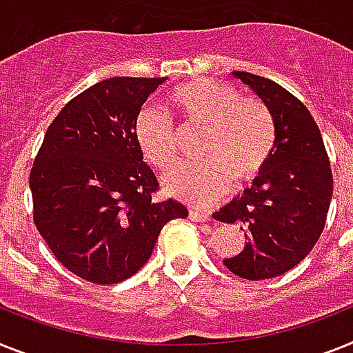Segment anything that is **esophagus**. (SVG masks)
<instances>
[{
	"mask_svg": "<svg viewBox=\"0 0 353 353\" xmlns=\"http://www.w3.org/2000/svg\"><path fill=\"white\" fill-rule=\"evenodd\" d=\"M189 220H193V222H198V223H205L211 220V216H209L208 212H200V211H189Z\"/></svg>",
	"mask_w": 353,
	"mask_h": 353,
	"instance_id": "esophagus-1",
	"label": "esophagus"
}]
</instances>
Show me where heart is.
<instances>
[{"label":"heart","mask_w":353,"mask_h":353,"mask_svg":"<svg viewBox=\"0 0 353 353\" xmlns=\"http://www.w3.org/2000/svg\"><path fill=\"white\" fill-rule=\"evenodd\" d=\"M168 103L188 130L205 131L202 164L179 165L162 179L164 189L183 202L209 208L229 188L243 189L260 179L276 148V122L263 101L241 95L234 86L211 79L179 84ZM135 141L157 170L179 159V135L162 113L144 108L137 115Z\"/></svg>","instance_id":"obj_1"}]
</instances>
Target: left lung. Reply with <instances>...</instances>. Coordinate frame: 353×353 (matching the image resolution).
Here are the masks:
<instances>
[{
	"label": "left lung",
	"mask_w": 353,
	"mask_h": 353,
	"mask_svg": "<svg viewBox=\"0 0 353 353\" xmlns=\"http://www.w3.org/2000/svg\"><path fill=\"white\" fill-rule=\"evenodd\" d=\"M232 75L249 84L276 122L274 153L261 176L214 216L245 232L243 250L223 265L258 281L285 274L312 250L327 222L334 180L307 106L270 79L249 72Z\"/></svg>",
	"instance_id": "left-lung-1"
}]
</instances>
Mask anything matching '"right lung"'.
<instances>
[{
    "label": "right lung",
    "mask_w": 353,
    "mask_h": 353,
    "mask_svg": "<svg viewBox=\"0 0 353 353\" xmlns=\"http://www.w3.org/2000/svg\"><path fill=\"white\" fill-rule=\"evenodd\" d=\"M165 77H112L79 93L46 130L30 171L34 223L54 256L90 283L124 281L150 260L182 203L155 200L159 180L135 141L137 115Z\"/></svg>",
    "instance_id": "obj_1"
}]
</instances>
